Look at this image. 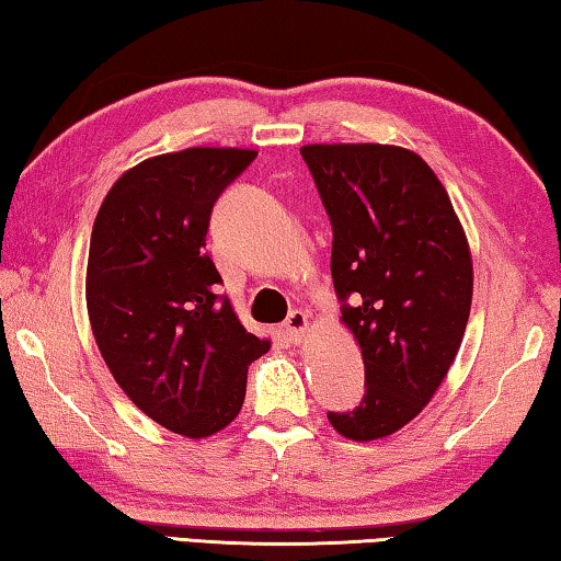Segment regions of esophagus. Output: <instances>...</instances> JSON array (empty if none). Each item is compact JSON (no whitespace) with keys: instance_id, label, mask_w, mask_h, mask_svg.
<instances>
[{"instance_id":"34e87169","label":"esophagus","mask_w":561,"mask_h":561,"mask_svg":"<svg viewBox=\"0 0 561 561\" xmlns=\"http://www.w3.org/2000/svg\"><path fill=\"white\" fill-rule=\"evenodd\" d=\"M284 331H287V336L291 341H297V344H299V341H304V336L309 334V317L299 309L289 311L287 321H284Z\"/></svg>"}]
</instances>
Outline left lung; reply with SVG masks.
<instances>
[{"label":"left lung","mask_w":561,"mask_h":561,"mask_svg":"<svg viewBox=\"0 0 561 561\" xmlns=\"http://www.w3.org/2000/svg\"><path fill=\"white\" fill-rule=\"evenodd\" d=\"M334 230L331 277L360 346L366 393L329 423L351 440L403 428L438 391L472 301L468 237L448 193L413 150L304 146Z\"/></svg>","instance_id":"8db88e82"}]
</instances>
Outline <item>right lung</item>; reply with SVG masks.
Segmentation results:
<instances>
[{
  "mask_svg": "<svg viewBox=\"0 0 561 561\" xmlns=\"http://www.w3.org/2000/svg\"><path fill=\"white\" fill-rule=\"evenodd\" d=\"M257 158L187 148L148 158L103 197L89 247L87 307L116 383L163 428L207 438L240 413L247 366L270 351L220 291L205 237L222 190Z\"/></svg>",
  "mask_w": 561,
  "mask_h": 561,
  "instance_id": "right-lung-1",
  "label": "right lung"
}]
</instances>
